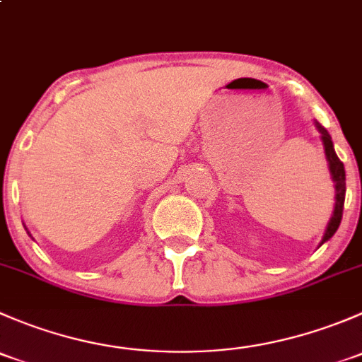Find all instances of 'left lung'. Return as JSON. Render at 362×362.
Instances as JSON below:
<instances>
[{
	"instance_id": "1",
	"label": "left lung",
	"mask_w": 362,
	"mask_h": 362,
	"mask_svg": "<svg viewBox=\"0 0 362 362\" xmlns=\"http://www.w3.org/2000/svg\"><path fill=\"white\" fill-rule=\"evenodd\" d=\"M315 127L319 129L320 138H322L324 151H326V159H327V163H329L331 178H333L334 191H337V196H334V211H333V215H331V221H329V224H327L326 233H324L322 242H320V245H322L324 242H327V240H329L331 236L337 233L339 222H341L343 203H345L346 187H345V168H343V163L338 159L337 152H334L333 140H331L329 133H327L326 127H324L320 122H317V120H315Z\"/></svg>"
}]
</instances>
